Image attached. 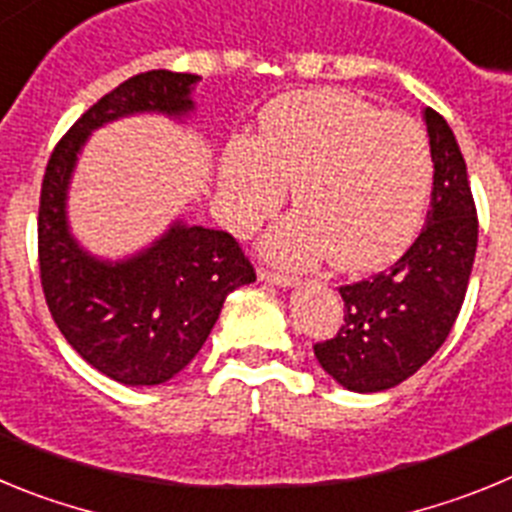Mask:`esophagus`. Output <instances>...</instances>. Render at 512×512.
Returning a JSON list of instances; mask_svg holds the SVG:
<instances>
[{
  "label": "esophagus",
  "instance_id": "1",
  "mask_svg": "<svg viewBox=\"0 0 512 512\" xmlns=\"http://www.w3.org/2000/svg\"><path fill=\"white\" fill-rule=\"evenodd\" d=\"M259 279L261 282L277 284V287H292V284H295V277H289V274H279V271H271V269H259Z\"/></svg>",
  "mask_w": 512,
  "mask_h": 512
}]
</instances>
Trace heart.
I'll return each instance as SVG.
<instances>
[{
	"label": "heart",
	"mask_w": 512,
	"mask_h": 512,
	"mask_svg": "<svg viewBox=\"0 0 512 512\" xmlns=\"http://www.w3.org/2000/svg\"><path fill=\"white\" fill-rule=\"evenodd\" d=\"M292 184L297 212L266 241L274 259L305 264L325 253L338 271H372L408 251L433 187L425 130L341 89L274 99L259 140H230L223 205L230 225L253 230Z\"/></svg>",
	"instance_id": "1"
}]
</instances>
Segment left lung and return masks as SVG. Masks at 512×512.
<instances>
[{"label": "left lung", "mask_w": 512, "mask_h": 512, "mask_svg": "<svg viewBox=\"0 0 512 512\" xmlns=\"http://www.w3.org/2000/svg\"><path fill=\"white\" fill-rule=\"evenodd\" d=\"M433 156L431 210L413 246L387 271L343 284V323L315 359L351 392H382L413 377L449 338L477 253V207L454 130L423 112Z\"/></svg>", "instance_id": "obj_1"}]
</instances>
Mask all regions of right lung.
<instances>
[{
	"instance_id": "right-lung-1",
	"label": "right lung",
	"mask_w": 512,
	"mask_h": 512,
	"mask_svg": "<svg viewBox=\"0 0 512 512\" xmlns=\"http://www.w3.org/2000/svg\"><path fill=\"white\" fill-rule=\"evenodd\" d=\"M197 81V74L166 69L122 81L58 140L40 187L38 261L48 310L81 359L133 387L182 372L210 336L225 297L256 282V271L233 235L184 223L130 259H94L69 233L66 189L92 130L135 112L189 115Z\"/></svg>"
}]
</instances>
